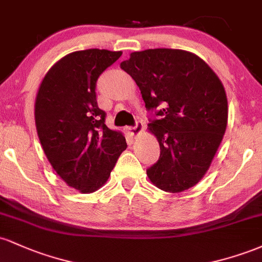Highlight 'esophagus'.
Returning <instances> with one entry per match:
<instances>
[{
	"label": "esophagus",
	"instance_id": "34e87169",
	"mask_svg": "<svg viewBox=\"0 0 262 262\" xmlns=\"http://www.w3.org/2000/svg\"><path fill=\"white\" fill-rule=\"evenodd\" d=\"M143 130H144V124L141 122H138L137 125H134V127H130L128 129L129 134H130L132 137H137V135H139Z\"/></svg>",
	"mask_w": 262,
	"mask_h": 262
}]
</instances>
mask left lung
Instances as JSON below:
<instances>
[{
  "label": "left lung",
  "instance_id": "left-lung-1",
  "mask_svg": "<svg viewBox=\"0 0 262 262\" xmlns=\"http://www.w3.org/2000/svg\"><path fill=\"white\" fill-rule=\"evenodd\" d=\"M121 68L133 77L148 110V124L160 145L158 162L146 170L156 187L179 193L208 171L228 123V100L217 74L196 54L180 49L134 52Z\"/></svg>",
  "mask_w": 262,
  "mask_h": 262
}]
</instances>
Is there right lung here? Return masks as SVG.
<instances>
[{"instance_id":"obj_1","label":"right lung","mask_w":262,"mask_h":262,"mask_svg":"<svg viewBox=\"0 0 262 262\" xmlns=\"http://www.w3.org/2000/svg\"><path fill=\"white\" fill-rule=\"evenodd\" d=\"M122 52L87 49L56 61L45 74L34 104L38 138L48 161L81 193L100 189L127 149L124 135L104 124L96 82Z\"/></svg>"}]
</instances>
